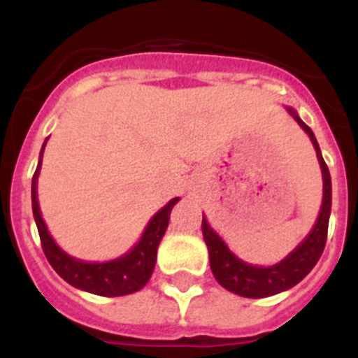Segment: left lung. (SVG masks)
Listing matches in <instances>:
<instances>
[{"label": "left lung", "mask_w": 358, "mask_h": 358, "mask_svg": "<svg viewBox=\"0 0 358 358\" xmlns=\"http://www.w3.org/2000/svg\"><path fill=\"white\" fill-rule=\"evenodd\" d=\"M287 110L299 123V127L310 136L315 154H317L319 164H321L322 206L314 229L310 231L308 236L287 256L285 260H281L276 265H271V267H258V265L245 264L240 258H236L224 243V240L211 229L206 218L202 217V236H204L208 252H210V265L215 280L229 292L243 297H256L258 299V297L274 296V294L292 289L315 267L322 251H324V243H327L328 220H330L331 211L330 172H328L327 163L322 159L321 148H319L312 129L297 116L296 110L290 109V107H287Z\"/></svg>", "instance_id": "left-lung-1"}]
</instances>
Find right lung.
Returning <instances> with one entry per match:
<instances>
[{"mask_svg": "<svg viewBox=\"0 0 358 358\" xmlns=\"http://www.w3.org/2000/svg\"><path fill=\"white\" fill-rule=\"evenodd\" d=\"M44 145H46V141H44ZM44 145L41 148L37 170L31 177V210H34V218H36L37 231H39L41 245H43V251L48 258L50 265L55 268V273L62 280L68 281L69 285L85 290V292L96 294V296H127V294L143 289L147 281L150 280L154 265H156L157 248H159L164 231L169 227L170 211L176 206L179 197L172 199L166 206L161 208L150 218L140 242L136 243L127 255L120 256L116 260L103 262V264H90V262L77 260V258L66 255L57 245L55 240L48 233V227L44 224L43 217H41L39 201H37V177H39Z\"/></svg>", "mask_w": 358, "mask_h": 358, "instance_id": "obj_1", "label": "right lung"}]
</instances>
